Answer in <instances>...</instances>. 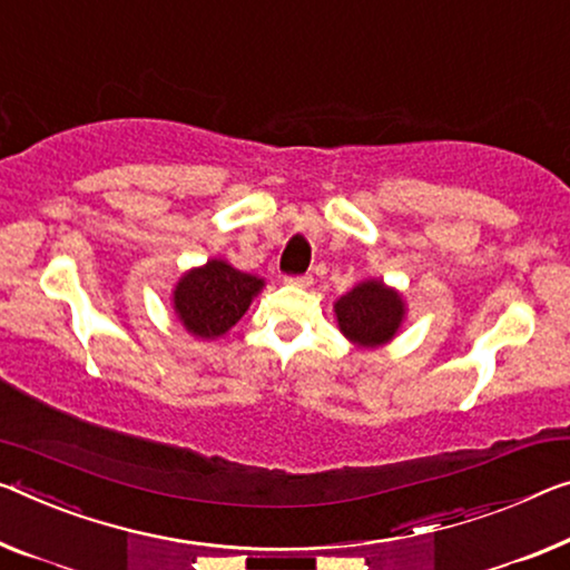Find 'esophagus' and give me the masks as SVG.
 <instances>
[{"label": "esophagus", "mask_w": 570, "mask_h": 570, "mask_svg": "<svg viewBox=\"0 0 570 570\" xmlns=\"http://www.w3.org/2000/svg\"><path fill=\"white\" fill-rule=\"evenodd\" d=\"M287 283L295 285V287H311L313 277L311 275H297V277H287Z\"/></svg>", "instance_id": "1"}]
</instances>
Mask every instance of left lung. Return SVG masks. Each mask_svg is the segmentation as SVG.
I'll list each match as a JSON object with an SVG mask.
<instances>
[{"mask_svg": "<svg viewBox=\"0 0 570 570\" xmlns=\"http://www.w3.org/2000/svg\"><path fill=\"white\" fill-rule=\"evenodd\" d=\"M334 315L338 331L356 348H380L402 331L407 305L397 287L370 277L338 297L334 303Z\"/></svg>", "mask_w": 570, "mask_h": 570, "instance_id": "left-lung-1", "label": "left lung"}]
</instances>
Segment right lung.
I'll use <instances>...</instances> for the list:
<instances>
[{
  "label": "right lung",
  "mask_w": 570,
  "mask_h": 570,
  "mask_svg": "<svg viewBox=\"0 0 570 570\" xmlns=\"http://www.w3.org/2000/svg\"><path fill=\"white\" fill-rule=\"evenodd\" d=\"M265 287V279L236 269L222 257L190 267L173 287L170 305L175 318L190 336L216 341L239 323Z\"/></svg>",
  "instance_id": "right-lung-1"
}]
</instances>
